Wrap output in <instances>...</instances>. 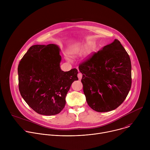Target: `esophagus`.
<instances>
[{
  "instance_id": "esophagus-1",
  "label": "esophagus",
  "mask_w": 150,
  "mask_h": 150,
  "mask_svg": "<svg viewBox=\"0 0 150 150\" xmlns=\"http://www.w3.org/2000/svg\"><path fill=\"white\" fill-rule=\"evenodd\" d=\"M78 77L79 79V80H81V78H82V74L81 73L79 72V73L78 74Z\"/></svg>"
}]
</instances>
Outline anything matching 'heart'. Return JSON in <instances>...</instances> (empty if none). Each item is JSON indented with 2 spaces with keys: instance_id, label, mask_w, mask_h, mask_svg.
Instances as JSON below:
<instances>
[{
  "instance_id": "b5f03b06",
  "label": "heart",
  "mask_w": 150,
  "mask_h": 150,
  "mask_svg": "<svg viewBox=\"0 0 150 150\" xmlns=\"http://www.w3.org/2000/svg\"><path fill=\"white\" fill-rule=\"evenodd\" d=\"M86 47H87V45H82L81 43L76 44V45L74 46L71 48L69 53L71 55H72V56H74L76 54H79L80 52H82L85 48H86Z\"/></svg>"
}]
</instances>
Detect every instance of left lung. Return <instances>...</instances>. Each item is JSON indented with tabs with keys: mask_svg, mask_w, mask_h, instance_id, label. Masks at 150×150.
<instances>
[{
	"mask_svg": "<svg viewBox=\"0 0 150 150\" xmlns=\"http://www.w3.org/2000/svg\"><path fill=\"white\" fill-rule=\"evenodd\" d=\"M79 70L87 102L96 112L117 108L131 88V59L117 39L81 63Z\"/></svg>",
	"mask_w": 150,
	"mask_h": 150,
	"instance_id": "8db88e82",
	"label": "left lung"
}]
</instances>
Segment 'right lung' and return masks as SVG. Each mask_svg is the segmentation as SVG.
<instances>
[{
    "mask_svg": "<svg viewBox=\"0 0 150 150\" xmlns=\"http://www.w3.org/2000/svg\"><path fill=\"white\" fill-rule=\"evenodd\" d=\"M60 48L54 44L31 46L19 62V90L25 101L38 114L59 113L78 70H61Z\"/></svg>",
    "mask_w": 150,
    "mask_h": 150,
    "instance_id": "1",
    "label": "right lung"
}]
</instances>
